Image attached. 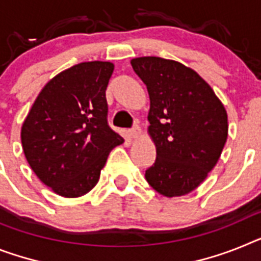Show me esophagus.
<instances>
[{
  "label": "esophagus",
  "mask_w": 261,
  "mask_h": 261,
  "mask_svg": "<svg viewBox=\"0 0 261 261\" xmlns=\"http://www.w3.org/2000/svg\"><path fill=\"white\" fill-rule=\"evenodd\" d=\"M142 134V130L141 127L139 126H134L131 130H128V135H130L131 138H139Z\"/></svg>",
  "instance_id": "34e87169"
}]
</instances>
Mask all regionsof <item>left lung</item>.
<instances>
[{"label":"left lung","mask_w":261,"mask_h":261,"mask_svg":"<svg viewBox=\"0 0 261 261\" xmlns=\"http://www.w3.org/2000/svg\"><path fill=\"white\" fill-rule=\"evenodd\" d=\"M131 66L150 95L148 134L156 159L148 185L163 196L194 191L218 163L227 135V111L195 70L159 57H139Z\"/></svg>","instance_id":"8db88e82"}]
</instances>
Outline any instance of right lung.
Returning <instances> with one entry per match:
<instances>
[{
  "label": "right lung",
  "mask_w": 261,
  "mask_h": 261,
  "mask_svg": "<svg viewBox=\"0 0 261 261\" xmlns=\"http://www.w3.org/2000/svg\"><path fill=\"white\" fill-rule=\"evenodd\" d=\"M111 62L74 65L46 83L21 130L26 161L43 185L78 198L97 185L100 170L123 138L107 123Z\"/></svg>",
  "instance_id": "right-lung-1"
}]
</instances>
